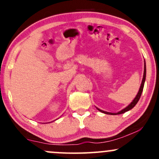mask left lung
<instances>
[{"label":"left lung","instance_id":"left-lung-1","mask_svg":"<svg viewBox=\"0 0 159 159\" xmlns=\"http://www.w3.org/2000/svg\"><path fill=\"white\" fill-rule=\"evenodd\" d=\"M145 63H144V74H143V78H142V84H141V86H140V89L139 90V92H138L137 95L135 96V98H134V99H133L132 102H131V103L129 104V105H128L127 107H125V108H123L122 110H121L120 111L117 112V113H112V112H108V111H105L103 110H101L99 109V108H97V109L99 111L102 112V113H105V114H107V115H120V114H123L125 113V112L128 111L132 109L133 108H134V106L136 105V104L138 103V102L139 101V99H140V97L141 95H142V91H143V88H144V84H145V78H146V65H145Z\"/></svg>","mask_w":159,"mask_h":159}]
</instances>
